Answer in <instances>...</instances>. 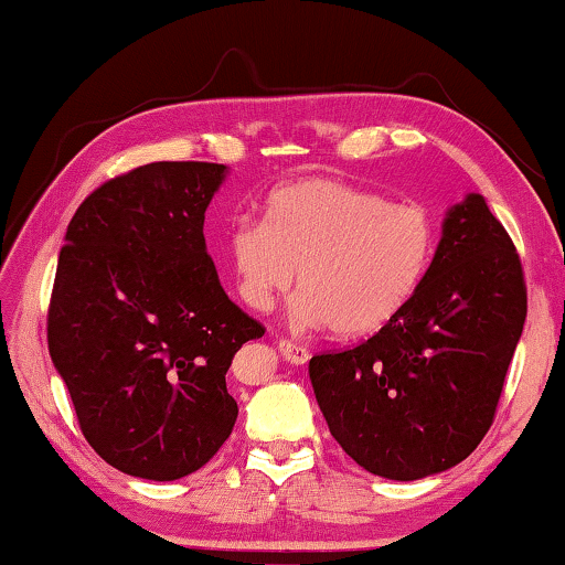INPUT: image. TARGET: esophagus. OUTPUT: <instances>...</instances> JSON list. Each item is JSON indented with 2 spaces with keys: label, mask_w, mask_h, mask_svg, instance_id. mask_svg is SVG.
I'll use <instances>...</instances> for the list:
<instances>
[{
  "label": "esophagus",
  "mask_w": 565,
  "mask_h": 565,
  "mask_svg": "<svg viewBox=\"0 0 565 565\" xmlns=\"http://www.w3.org/2000/svg\"><path fill=\"white\" fill-rule=\"evenodd\" d=\"M276 347H279L284 360L291 362V364H307L309 356H311L307 347L291 342V339H284V337L279 339V342H276Z\"/></svg>",
  "instance_id": "obj_1"
}]
</instances>
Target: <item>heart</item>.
<instances>
[{"mask_svg":"<svg viewBox=\"0 0 565 565\" xmlns=\"http://www.w3.org/2000/svg\"><path fill=\"white\" fill-rule=\"evenodd\" d=\"M435 223L425 205L390 203L382 195L331 178L274 188L262 223L228 231V258L250 309L266 311L291 289L299 329L334 327L364 337L392 324L433 266Z\"/></svg>","mask_w":565,"mask_h":565,"instance_id":"b5f03b06","label":"heart"}]
</instances>
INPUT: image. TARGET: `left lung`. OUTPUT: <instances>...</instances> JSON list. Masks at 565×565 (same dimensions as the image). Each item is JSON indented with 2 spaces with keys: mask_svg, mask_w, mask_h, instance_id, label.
<instances>
[{
  "mask_svg": "<svg viewBox=\"0 0 565 565\" xmlns=\"http://www.w3.org/2000/svg\"><path fill=\"white\" fill-rule=\"evenodd\" d=\"M513 241L480 193L445 213L417 297L372 339L309 362L329 433L366 472L419 480L450 470L492 425L525 324Z\"/></svg>",
  "mask_w": 565,
  "mask_h": 565,
  "instance_id": "8db88e82",
  "label": "left lung"
}]
</instances>
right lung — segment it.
Returning a JSON list of instances; mask_svg holds the SVG:
<instances>
[{
    "mask_svg": "<svg viewBox=\"0 0 565 565\" xmlns=\"http://www.w3.org/2000/svg\"><path fill=\"white\" fill-rule=\"evenodd\" d=\"M226 173L140 166L89 193L67 226L50 356L85 440L125 476H191L236 425L226 372L264 327L228 299L205 248V209Z\"/></svg>",
    "mask_w": 565,
    "mask_h": 565,
    "instance_id": "1",
    "label": "right lung"
}]
</instances>
